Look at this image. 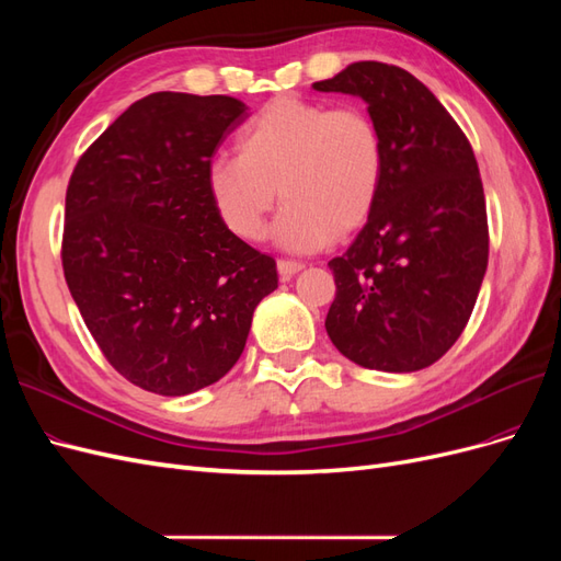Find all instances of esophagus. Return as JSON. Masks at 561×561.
Segmentation results:
<instances>
[{"mask_svg":"<svg viewBox=\"0 0 561 561\" xmlns=\"http://www.w3.org/2000/svg\"><path fill=\"white\" fill-rule=\"evenodd\" d=\"M301 268H304V264H299V262H287V260H280V262H278V274H280V278H285V280L297 276Z\"/></svg>","mask_w":561,"mask_h":561,"instance_id":"obj_1","label":"esophagus"}]
</instances>
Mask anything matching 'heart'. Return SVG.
<instances>
[{"label":"heart","mask_w":561,"mask_h":561,"mask_svg":"<svg viewBox=\"0 0 561 561\" xmlns=\"http://www.w3.org/2000/svg\"><path fill=\"white\" fill-rule=\"evenodd\" d=\"M386 180V142L365 110L280 95L239 135V157L210 163L206 184L222 225L260 241L276 206L274 241L297 254L358 233L375 213Z\"/></svg>","instance_id":"1"}]
</instances>
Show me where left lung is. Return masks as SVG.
Masks as SVG:
<instances>
[{
  "label": "left lung",
  "instance_id": "left-lung-1",
  "mask_svg": "<svg viewBox=\"0 0 561 561\" xmlns=\"http://www.w3.org/2000/svg\"><path fill=\"white\" fill-rule=\"evenodd\" d=\"M313 89L365 100L386 142L377 208L330 262L336 297L325 330L360 367L398 375L428 367L461 336L489 260L472 147L428 87L402 67L353 62Z\"/></svg>",
  "mask_w": 561,
  "mask_h": 561
}]
</instances>
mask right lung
<instances>
[{"label": "right lung", "mask_w": 561, "mask_h": 561, "mask_svg": "<svg viewBox=\"0 0 561 561\" xmlns=\"http://www.w3.org/2000/svg\"><path fill=\"white\" fill-rule=\"evenodd\" d=\"M248 107L151 93L87 149L65 198L62 268L110 365L157 396H190L241 358L276 262L222 225L206 175Z\"/></svg>", "instance_id": "obj_1"}]
</instances>
